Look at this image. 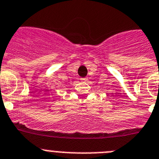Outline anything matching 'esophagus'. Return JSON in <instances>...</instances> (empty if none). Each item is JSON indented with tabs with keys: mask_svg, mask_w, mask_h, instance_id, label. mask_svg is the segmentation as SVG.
Wrapping results in <instances>:
<instances>
[{
	"mask_svg": "<svg viewBox=\"0 0 159 159\" xmlns=\"http://www.w3.org/2000/svg\"><path fill=\"white\" fill-rule=\"evenodd\" d=\"M81 81H87V80H88V78H86V77H85V78H81Z\"/></svg>",
	"mask_w": 159,
	"mask_h": 159,
	"instance_id": "1",
	"label": "esophagus"
}]
</instances>
